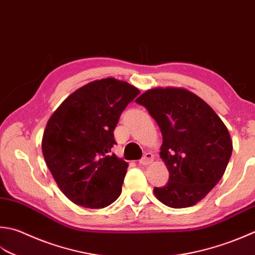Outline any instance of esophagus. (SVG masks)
Returning <instances> with one entry per match:
<instances>
[{"label": "esophagus", "mask_w": 255, "mask_h": 255, "mask_svg": "<svg viewBox=\"0 0 255 255\" xmlns=\"http://www.w3.org/2000/svg\"><path fill=\"white\" fill-rule=\"evenodd\" d=\"M152 160H153V154L151 152H146L140 160H139V163L143 164V166H147V164L151 163Z\"/></svg>", "instance_id": "obj_1"}]
</instances>
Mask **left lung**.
Segmentation results:
<instances>
[{
	"label": "left lung",
	"instance_id": "left-lung-1",
	"mask_svg": "<svg viewBox=\"0 0 255 255\" xmlns=\"http://www.w3.org/2000/svg\"><path fill=\"white\" fill-rule=\"evenodd\" d=\"M136 103L147 109L162 134L160 158L169 181L154 188L166 206H194L220 181L232 154V140L221 118L196 94L184 88H153Z\"/></svg>",
	"mask_w": 255,
	"mask_h": 255
}]
</instances>
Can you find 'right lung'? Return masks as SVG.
<instances>
[{
    "mask_svg": "<svg viewBox=\"0 0 255 255\" xmlns=\"http://www.w3.org/2000/svg\"><path fill=\"white\" fill-rule=\"evenodd\" d=\"M140 93L115 78L95 81L65 99L47 122L42 151L58 188L77 206L117 200L128 163L112 153L119 117Z\"/></svg>",
    "mask_w": 255,
    "mask_h": 255,
    "instance_id": "1",
    "label": "right lung"
}]
</instances>
